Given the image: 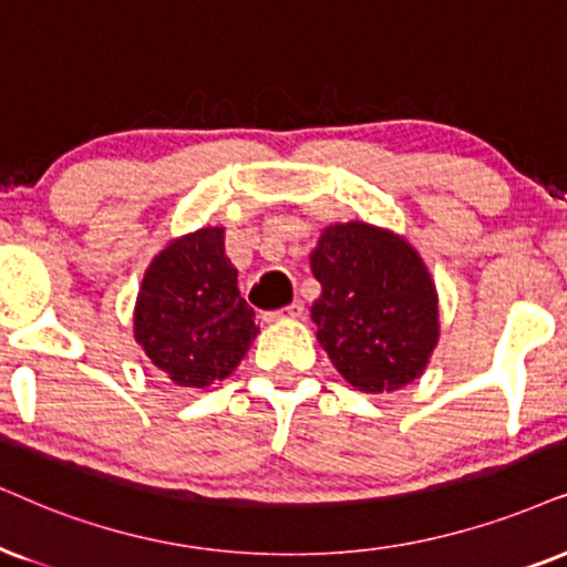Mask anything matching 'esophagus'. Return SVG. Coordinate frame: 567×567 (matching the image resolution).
<instances>
[{"mask_svg": "<svg viewBox=\"0 0 567 567\" xmlns=\"http://www.w3.org/2000/svg\"><path fill=\"white\" fill-rule=\"evenodd\" d=\"M303 313H306V308H303V303H290V306H285V308H279V311H275V313H267V319H303Z\"/></svg>", "mask_w": 567, "mask_h": 567, "instance_id": "1", "label": "esophagus"}]
</instances>
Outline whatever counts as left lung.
I'll return each mask as SVG.
<instances>
[{
    "label": "left lung",
    "instance_id": "left-lung-1",
    "mask_svg": "<svg viewBox=\"0 0 567 567\" xmlns=\"http://www.w3.org/2000/svg\"><path fill=\"white\" fill-rule=\"evenodd\" d=\"M311 271L321 285L317 340L348 384L379 395L424 374L440 342V298L403 235L358 219L327 225Z\"/></svg>",
    "mask_w": 567,
    "mask_h": 567
}]
</instances>
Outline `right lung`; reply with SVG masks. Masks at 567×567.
I'll return each instance as SVG.
<instances>
[{
	"label": "right lung",
	"instance_id": "1",
	"mask_svg": "<svg viewBox=\"0 0 567 567\" xmlns=\"http://www.w3.org/2000/svg\"><path fill=\"white\" fill-rule=\"evenodd\" d=\"M225 254V227L169 240L143 275L133 337L152 367L177 386H209L238 369L259 334Z\"/></svg>",
	"mask_w": 567,
	"mask_h": 567
}]
</instances>
